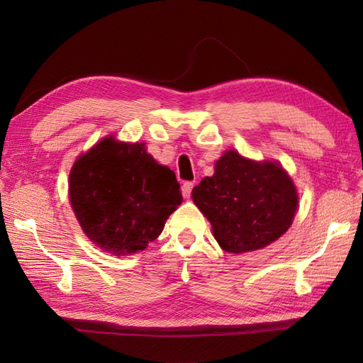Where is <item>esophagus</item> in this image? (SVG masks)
I'll list each match as a JSON object with an SVG mask.
<instances>
[{"label": "esophagus", "mask_w": 363, "mask_h": 363, "mask_svg": "<svg viewBox=\"0 0 363 363\" xmlns=\"http://www.w3.org/2000/svg\"><path fill=\"white\" fill-rule=\"evenodd\" d=\"M191 189H194V182H184L182 184V195L184 198H189L191 194Z\"/></svg>", "instance_id": "34e87169"}]
</instances>
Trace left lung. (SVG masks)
<instances>
[{"instance_id": "obj_1", "label": "left lung", "mask_w": 363, "mask_h": 363, "mask_svg": "<svg viewBox=\"0 0 363 363\" xmlns=\"http://www.w3.org/2000/svg\"><path fill=\"white\" fill-rule=\"evenodd\" d=\"M191 198L211 221L223 250L240 254L265 248L287 233L295 218L298 194L277 162H256L229 150L191 190Z\"/></svg>"}]
</instances>
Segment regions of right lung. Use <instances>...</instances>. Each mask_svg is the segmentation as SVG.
<instances>
[{"label":"right lung","instance_id":"1","mask_svg":"<svg viewBox=\"0 0 363 363\" xmlns=\"http://www.w3.org/2000/svg\"><path fill=\"white\" fill-rule=\"evenodd\" d=\"M68 194L84 233L115 256L143 251L182 203L173 169L159 165L143 142L112 135L74 162Z\"/></svg>","mask_w":363,"mask_h":363}]
</instances>
